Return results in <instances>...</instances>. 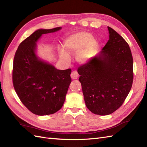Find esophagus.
I'll return each mask as SVG.
<instances>
[{"label": "esophagus", "instance_id": "34e87169", "mask_svg": "<svg viewBox=\"0 0 147 147\" xmlns=\"http://www.w3.org/2000/svg\"><path fill=\"white\" fill-rule=\"evenodd\" d=\"M70 77L73 80H76L78 77V73L76 72V71H73V72L70 74Z\"/></svg>", "mask_w": 147, "mask_h": 147}]
</instances>
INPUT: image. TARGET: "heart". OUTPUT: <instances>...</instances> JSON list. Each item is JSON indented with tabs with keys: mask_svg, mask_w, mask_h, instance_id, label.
Wrapping results in <instances>:
<instances>
[{
	"mask_svg": "<svg viewBox=\"0 0 147 147\" xmlns=\"http://www.w3.org/2000/svg\"><path fill=\"white\" fill-rule=\"evenodd\" d=\"M97 42L92 35L85 32L70 35L64 42V48L59 49L60 58L65 63L70 61V55H76V61L80 64L88 63L94 55Z\"/></svg>",
	"mask_w": 147,
	"mask_h": 147,
	"instance_id": "heart-1",
	"label": "heart"
}]
</instances>
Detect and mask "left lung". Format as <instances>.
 I'll return each mask as SVG.
<instances>
[{
    "mask_svg": "<svg viewBox=\"0 0 147 147\" xmlns=\"http://www.w3.org/2000/svg\"><path fill=\"white\" fill-rule=\"evenodd\" d=\"M107 28V43L77 70L87 108L99 115H110L119 108L129 93L133 82V59L129 46L116 31Z\"/></svg>",
    "mask_w": 147,
    "mask_h": 147,
    "instance_id": "left-lung-1",
    "label": "left lung"
}]
</instances>
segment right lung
<instances>
[{
	"label": "right lung",
	"mask_w": 147,
	"mask_h": 147,
	"mask_svg": "<svg viewBox=\"0 0 147 147\" xmlns=\"http://www.w3.org/2000/svg\"><path fill=\"white\" fill-rule=\"evenodd\" d=\"M61 29L35 30L20 43L13 61V83L16 94L28 110L40 116L61 109L72 82L70 69H57L36 53V43L43 34Z\"/></svg>",
	"instance_id": "add662e5"
}]
</instances>
